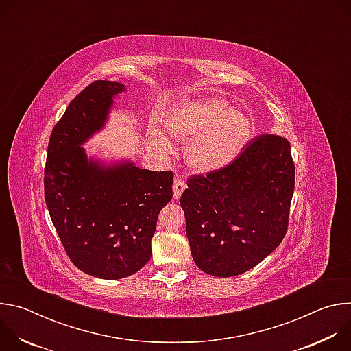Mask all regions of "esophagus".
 <instances>
[{
	"label": "esophagus",
	"mask_w": 351,
	"mask_h": 351,
	"mask_svg": "<svg viewBox=\"0 0 351 351\" xmlns=\"http://www.w3.org/2000/svg\"><path fill=\"white\" fill-rule=\"evenodd\" d=\"M184 189H186V183H184L182 179L176 178L175 182H173V197H175L176 199L180 198V195H182V193H183Z\"/></svg>",
	"instance_id": "obj_1"
}]
</instances>
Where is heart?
Listing matches in <instances>:
<instances>
[{"mask_svg": "<svg viewBox=\"0 0 351 351\" xmlns=\"http://www.w3.org/2000/svg\"><path fill=\"white\" fill-rule=\"evenodd\" d=\"M165 128L175 138L193 137L187 145L186 160L191 168L206 173L229 165L253 134L250 118L240 110L228 108L221 98L186 99L168 114ZM152 138L162 149H169L167 136L154 128Z\"/></svg>", "mask_w": 351, "mask_h": 351, "instance_id": "1", "label": "heart"}]
</instances>
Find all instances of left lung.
<instances>
[{"label":"left lung","instance_id":"8db88e82","mask_svg":"<svg viewBox=\"0 0 351 351\" xmlns=\"http://www.w3.org/2000/svg\"><path fill=\"white\" fill-rule=\"evenodd\" d=\"M293 190L290 143L269 133L225 168L190 176L180 206L195 265L228 278L260 264L286 234Z\"/></svg>","mask_w":351,"mask_h":351}]
</instances>
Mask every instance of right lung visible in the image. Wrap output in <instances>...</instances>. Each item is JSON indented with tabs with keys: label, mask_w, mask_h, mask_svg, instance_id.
<instances>
[{
	"label": "right lung",
	"mask_w": 351,
	"mask_h": 351,
	"mask_svg": "<svg viewBox=\"0 0 351 351\" xmlns=\"http://www.w3.org/2000/svg\"><path fill=\"white\" fill-rule=\"evenodd\" d=\"M123 90L110 80L82 90L49 136L44 167L45 204L68 257L101 279L126 278L149 261L158 214L172 198V171L99 167L80 147Z\"/></svg>",
	"instance_id": "add662e5"
}]
</instances>
